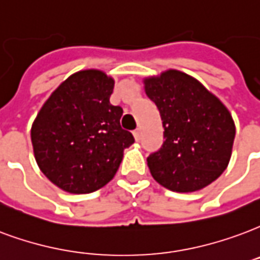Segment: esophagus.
I'll use <instances>...</instances> for the list:
<instances>
[{"mask_svg": "<svg viewBox=\"0 0 260 260\" xmlns=\"http://www.w3.org/2000/svg\"><path fill=\"white\" fill-rule=\"evenodd\" d=\"M134 136H135L136 140H140V136H142V131H140V128L134 131Z\"/></svg>", "mask_w": 260, "mask_h": 260, "instance_id": "1", "label": "esophagus"}]
</instances>
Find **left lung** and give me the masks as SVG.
<instances>
[{"label":"left lung","mask_w":260,"mask_h":260,"mask_svg":"<svg viewBox=\"0 0 260 260\" xmlns=\"http://www.w3.org/2000/svg\"><path fill=\"white\" fill-rule=\"evenodd\" d=\"M162 120L165 142L147 157L153 178L172 191L191 193L216 180L232 157L236 126L228 107L179 70L145 78Z\"/></svg>","instance_id":"1"}]
</instances>
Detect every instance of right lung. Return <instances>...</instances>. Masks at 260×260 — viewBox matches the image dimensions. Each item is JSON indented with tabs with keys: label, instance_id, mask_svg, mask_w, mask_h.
I'll return each mask as SVG.
<instances>
[{
	"label": "right lung",
	"instance_id": "add662e5",
	"mask_svg": "<svg viewBox=\"0 0 260 260\" xmlns=\"http://www.w3.org/2000/svg\"><path fill=\"white\" fill-rule=\"evenodd\" d=\"M114 80L81 70L57 86L31 126L34 157L52 183L71 194L96 191L114 178L135 139L121 128L122 109L110 103Z\"/></svg>",
	"mask_w": 260,
	"mask_h": 260
}]
</instances>
